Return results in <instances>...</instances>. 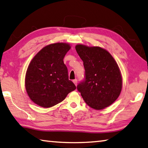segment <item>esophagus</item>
Instances as JSON below:
<instances>
[{"instance_id": "1", "label": "esophagus", "mask_w": 148, "mask_h": 148, "mask_svg": "<svg viewBox=\"0 0 148 148\" xmlns=\"http://www.w3.org/2000/svg\"><path fill=\"white\" fill-rule=\"evenodd\" d=\"M73 82L74 83V84H75V86L77 85V79H74V80H73Z\"/></svg>"}]
</instances>
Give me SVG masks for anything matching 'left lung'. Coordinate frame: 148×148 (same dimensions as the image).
Returning a JSON list of instances; mask_svg holds the SVG:
<instances>
[{"label":"left lung","instance_id":"1","mask_svg":"<svg viewBox=\"0 0 148 148\" xmlns=\"http://www.w3.org/2000/svg\"><path fill=\"white\" fill-rule=\"evenodd\" d=\"M75 49L82 60L85 81L77 86L84 102L96 110L110 106L118 99L122 77L117 63L110 52L99 46L77 44Z\"/></svg>","mask_w":148,"mask_h":148}]
</instances>
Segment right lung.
<instances>
[{
    "label": "right lung",
    "mask_w": 148,
    "mask_h": 148,
    "mask_svg": "<svg viewBox=\"0 0 148 148\" xmlns=\"http://www.w3.org/2000/svg\"><path fill=\"white\" fill-rule=\"evenodd\" d=\"M71 48L65 42L50 44L31 60L25 76V88L35 104L42 108L53 107L76 89L68 79V69L63 61Z\"/></svg>",
    "instance_id": "add662e5"
}]
</instances>
